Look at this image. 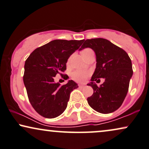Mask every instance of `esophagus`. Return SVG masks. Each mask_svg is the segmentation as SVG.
Instances as JSON below:
<instances>
[{"mask_svg":"<svg viewBox=\"0 0 149 149\" xmlns=\"http://www.w3.org/2000/svg\"><path fill=\"white\" fill-rule=\"evenodd\" d=\"M84 86H85V85H84V84H80V85H79V87L80 88H83Z\"/></svg>","mask_w":149,"mask_h":149,"instance_id":"1","label":"esophagus"}]
</instances>
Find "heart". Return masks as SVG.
<instances>
[{
  "instance_id": "obj_1",
  "label": "heart",
  "mask_w": 149,
  "mask_h": 149,
  "mask_svg": "<svg viewBox=\"0 0 149 149\" xmlns=\"http://www.w3.org/2000/svg\"><path fill=\"white\" fill-rule=\"evenodd\" d=\"M91 49H85L83 50V52H88V51H90ZM70 61V58L69 59L68 63ZM90 75V72L88 71H84V70H77L75 71L74 72L72 73V75H71V77L74 80L77 81V82H84V80H86V78Z\"/></svg>"
}]
</instances>
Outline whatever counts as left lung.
<instances>
[{
    "label": "left lung",
    "instance_id": "8db88e82",
    "mask_svg": "<svg viewBox=\"0 0 149 149\" xmlns=\"http://www.w3.org/2000/svg\"><path fill=\"white\" fill-rule=\"evenodd\" d=\"M80 50L92 49L96 55V68L90 83L93 93L87 98L92 109L101 113H110L121 106L129 90L133 76L131 58L125 50L104 38L83 40ZM104 78L105 82L97 87L95 81Z\"/></svg>",
    "mask_w": 149,
    "mask_h": 149
}]
</instances>
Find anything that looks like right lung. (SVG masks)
<instances>
[{
	"label": "right lung",
	"mask_w": 149,
	"mask_h": 149,
	"mask_svg": "<svg viewBox=\"0 0 149 149\" xmlns=\"http://www.w3.org/2000/svg\"><path fill=\"white\" fill-rule=\"evenodd\" d=\"M83 40H52L36 49L26 60L23 82L28 98L36 111L44 118H54L63 113L71 92L78 87L72 80L62 86L55 83L54 77L63 76L69 56Z\"/></svg>",
	"instance_id": "obj_1"
}]
</instances>
